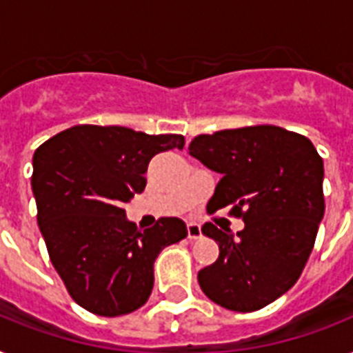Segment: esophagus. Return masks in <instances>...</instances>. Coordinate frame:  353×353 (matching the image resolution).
I'll list each match as a JSON object with an SVG mask.
<instances>
[{
  "mask_svg": "<svg viewBox=\"0 0 353 353\" xmlns=\"http://www.w3.org/2000/svg\"><path fill=\"white\" fill-rule=\"evenodd\" d=\"M187 236L190 238V240H198V238H201V227H199L198 223H194V221H188Z\"/></svg>",
  "mask_w": 353,
  "mask_h": 353,
  "instance_id": "esophagus-1",
  "label": "esophagus"
}]
</instances>
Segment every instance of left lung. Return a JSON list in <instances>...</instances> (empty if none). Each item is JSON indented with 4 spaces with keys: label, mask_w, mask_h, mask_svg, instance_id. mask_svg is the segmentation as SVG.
Returning <instances> with one entry per match:
<instances>
[{
    "label": "left lung",
    "mask_w": 353,
    "mask_h": 353,
    "mask_svg": "<svg viewBox=\"0 0 353 353\" xmlns=\"http://www.w3.org/2000/svg\"><path fill=\"white\" fill-rule=\"evenodd\" d=\"M188 154L221 174L207 210L231 205L245 227L236 236L214 223L203 234L220 256L198 273L201 291L232 312L268 306L301 276L324 216V165L312 141L262 124L198 135Z\"/></svg>",
    "instance_id": "1"
}]
</instances>
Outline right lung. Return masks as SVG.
Returning <instances> with one entry per match:
<instances>
[{"label": "right lung", "mask_w": 353, "mask_h": 353, "mask_svg": "<svg viewBox=\"0 0 353 353\" xmlns=\"http://www.w3.org/2000/svg\"><path fill=\"white\" fill-rule=\"evenodd\" d=\"M183 146L177 133L80 124L34 152L38 225L69 295L88 312L119 317L143 306L157 254L187 236L179 218H159L141 231L122 209L146 187L150 159Z\"/></svg>", "instance_id": "1"}]
</instances>
